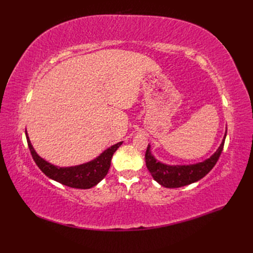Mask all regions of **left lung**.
Masks as SVG:
<instances>
[{"mask_svg":"<svg viewBox=\"0 0 253 253\" xmlns=\"http://www.w3.org/2000/svg\"><path fill=\"white\" fill-rule=\"evenodd\" d=\"M226 135L217 151L210 158L203 163L189 166H168L157 162L153 157L150 151V145H148L144 156L145 165H147L148 170L153 176V178L166 188H180L190 185V183L202 179L204 176H206L213 169V167L217 163L221 152H223Z\"/></svg>","mask_w":253,"mask_h":253,"instance_id":"obj_1","label":"left lung"}]
</instances>
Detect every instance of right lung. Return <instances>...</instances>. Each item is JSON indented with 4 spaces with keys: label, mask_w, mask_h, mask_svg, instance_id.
<instances>
[{
    "label": "right lung",
    "mask_w": 253,
    "mask_h": 253,
    "mask_svg": "<svg viewBox=\"0 0 253 253\" xmlns=\"http://www.w3.org/2000/svg\"><path fill=\"white\" fill-rule=\"evenodd\" d=\"M25 134L28 148L30 153H32L36 165L39 167V169L47 177L62 183L64 186L76 189H89L96 186L99 181H101L109 172L114 153L122 144L121 141L112 145L111 148L105 150L100 156H98L96 159L91 160L89 163L75 167L60 168L49 164L38 155L32 143H30L26 132Z\"/></svg>",
    "instance_id": "1"
}]
</instances>
